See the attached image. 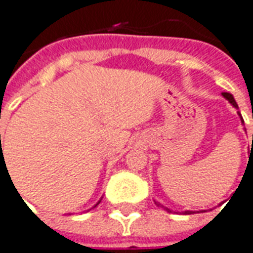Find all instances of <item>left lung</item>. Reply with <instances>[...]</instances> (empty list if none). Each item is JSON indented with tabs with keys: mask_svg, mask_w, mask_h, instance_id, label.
I'll list each match as a JSON object with an SVG mask.
<instances>
[{
	"mask_svg": "<svg viewBox=\"0 0 253 253\" xmlns=\"http://www.w3.org/2000/svg\"><path fill=\"white\" fill-rule=\"evenodd\" d=\"M223 96L226 97V99H227V100H229L230 103L233 104V106H234V107H237V109H238V106H237V103H236V100H234V97H233V95H231V93H227V92H223L222 93ZM240 116H241V114H240ZM241 120H243V118H241ZM244 123V121H243ZM252 147H253V135H252ZM252 147H251V149H252ZM186 213H193V212H186Z\"/></svg>",
	"mask_w": 253,
	"mask_h": 253,
	"instance_id": "1",
	"label": "left lung"
}]
</instances>
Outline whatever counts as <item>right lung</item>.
I'll return each instance as SVG.
<instances>
[{
  "label": "right lung",
  "instance_id": "1",
  "mask_svg": "<svg viewBox=\"0 0 253 253\" xmlns=\"http://www.w3.org/2000/svg\"><path fill=\"white\" fill-rule=\"evenodd\" d=\"M1 149H2V147H1Z\"/></svg>",
  "mask_w": 253,
  "mask_h": 253
}]
</instances>
